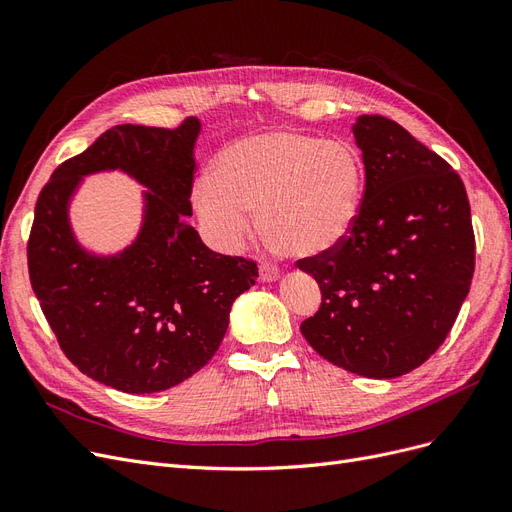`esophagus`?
<instances>
[{
	"instance_id": "34e87169",
	"label": "esophagus",
	"mask_w": 512,
	"mask_h": 512,
	"mask_svg": "<svg viewBox=\"0 0 512 512\" xmlns=\"http://www.w3.org/2000/svg\"><path fill=\"white\" fill-rule=\"evenodd\" d=\"M258 275H260L262 282H273V280H277V275H280V269L271 265V262H260Z\"/></svg>"
}]
</instances>
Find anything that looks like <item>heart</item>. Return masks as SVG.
Masks as SVG:
<instances>
[{
  "label": "heart",
  "mask_w": 512,
  "mask_h": 512,
  "mask_svg": "<svg viewBox=\"0 0 512 512\" xmlns=\"http://www.w3.org/2000/svg\"><path fill=\"white\" fill-rule=\"evenodd\" d=\"M363 162L339 141L273 130L239 138L215 158L194 190L207 235L239 250L252 235V213L265 237L301 258L322 256L354 226L363 196Z\"/></svg>",
  "instance_id": "b5f03b06"
}]
</instances>
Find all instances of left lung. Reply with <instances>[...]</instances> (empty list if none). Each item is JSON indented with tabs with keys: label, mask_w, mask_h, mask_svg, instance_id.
Returning <instances> with one entry per match:
<instances>
[{
	"label": "left lung",
	"mask_w": 512,
	"mask_h": 512,
	"mask_svg": "<svg viewBox=\"0 0 512 512\" xmlns=\"http://www.w3.org/2000/svg\"><path fill=\"white\" fill-rule=\"evenodd\" d=\"M365 190L350 235L297 260L320 286L301 333L329 363L365 378L423 365L453 329L474 275L466 188L436 151L382 115L352 126Z\"/></svg>",
	"instance_id": "1"
}]
</instances>
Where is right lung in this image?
<instances>
[{"label":"right lung","instance_id":"obj_1","mask_svg":"<svg viewBox=\"0 0 512 512\" xmlns=\"http://www.w3.org/2000/svg\"><path fill=\"white\" fill-rule=\"evenodd\" d=\"M200 123H123L55 168L27 241L29 280L59 348L83 374L123 393L166 391L207 365L228 314L258 277L256 260L215 254L185 224L192 215ZM121 167L147 184L146 224L117 257H89L67 226V200L83 174Z\"/></svg>","mask_w":512,"mask_h":512}]
</instances>
